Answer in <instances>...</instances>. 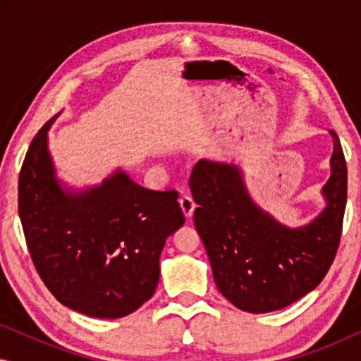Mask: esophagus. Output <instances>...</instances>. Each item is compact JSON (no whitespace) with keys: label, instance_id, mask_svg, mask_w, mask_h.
Here are the masks:
<instances>
[{"label":"esophagus","instance_id":"esophagus-1","mask_svg":"<svg viewBox=\"0 0 361 361\" xmlns=\"http://www.w3.org/2000/svg\"><path fill=\"white\" fill-rule=\"evenodd\" d=\"M179 204H180V209H182V212H184V215L187 216V219H192V215H194V210H195L194 199H192L190 195H184V197H180Z\"/></svg>","mask_w":361,"mask_h":361}]
</instances>
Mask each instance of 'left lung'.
<instances>
[{"mask_svg":"<svg viewBox=\"0 0 361 361\" xmlns=\"http://www.w3.org/2000/svg\"><path fill=\"white\" fill-rule=\"evenodd\" d=\"M330 174L322 187L325 209L307 225L290 228L251 199L243 171L200 159L190 176L195 228L209 255L216 288L235 307L273 312L314 290L337 253L345 205L347 164L337 133Z\"/></svg>","mask_w":361,"mask_h":361,"instance_id":"8db88e82","label":"left lung"}]
</instances>
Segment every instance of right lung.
<instances>
[{
    "instance_id": "right-lung-1",
    "label": "right lung",
    "mask_w": 361,
    "mask_h": 361,
    "mask_svg": "<svg viewBox=\"0 0 361 361\" xmlns=\"http://www.w3.org/2000/svg\"><path fill=\"white\" fill-rule=\"evenodd\" d=\"M44 125L24 157L18 209L29 255L59 302L97 319H120L154 294L167 236L184 225L176 190L157 192L118 169L100 185L57 179Z\"/></svg>"
}]
</instances>
